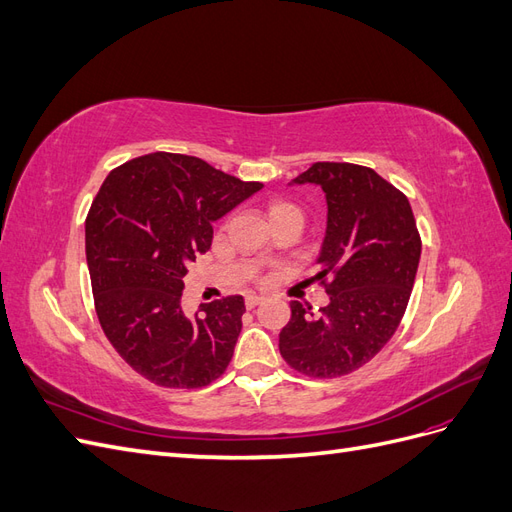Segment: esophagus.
I'll use <instances>...</instances> for the list:
<instances>
[{
  "instance_id": "esophagus-1",
  "label": "esophagus",
  "mask_w": 512,
  "mask_h": 512,
  "mask_svg": "<svg viewBox=\"0 0 512 512\" xmlns=\"http://www.w3.org/2000/svg\"><path fill=\"white\" fill-rule=\"evenodd\" d=\"M260 303H262V297H258V294H250V297H245V307L247 309H254Z\"/></svg>"
}]
</instances>
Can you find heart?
<instances>
[{"label": "heart", "mask_w": 512, "mask_h": 512, "mask_svg": "<svg viewBox=\"0 0 512 512\" xmlns=\"http://www.w3.org/2000/svg\"><path fill=\"white\" fill-rule=\"evenodd\" d=\"M282 213H299V207L292 205V203H286V200H280V203H273L271 209H269V215H282Z\"/></svg>", "instance_id": "1"}]
</instances>
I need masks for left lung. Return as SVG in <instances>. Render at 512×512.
<instances>
[{"label": "left lung", "mask_w": 512, "mask_h": 512, "mask_svg": "<svg viewBox=\"0 0 512 512\" xmlns=\"http://www.w3.org/2000/svg\"><path fill=\"white\" fill-rule=\"evenodd\" d=\"M292 183H316L327 196V232L314 280L329 294L318 314L290 303L280 333L284 361L309 378L352 374L386 346L410 301L421 235L406 194L376 170L316 162Z\"/></svg>", "instance_id": "obj_1"}]
</instances>
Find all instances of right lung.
<instances>
[{
	"mask_svg": "<svg viewBox=\"0 0 512 512\" xmlns=\"http://www.w3.org/2000/svg\"><path fill=\"white\" fill-rule=\"evenodd\" d=\"M262 190L205 160L156 151L117 166L85 220L96 314L108 342L136 374L166 389H200L235 352L241 294L181 309L183 277L213 239V222Z\"/></svg>",
	"mask_w": 512,
	"mask_h": 512,
	"instance_id": "1",
	"label": "right lung"
}]
</instances>
